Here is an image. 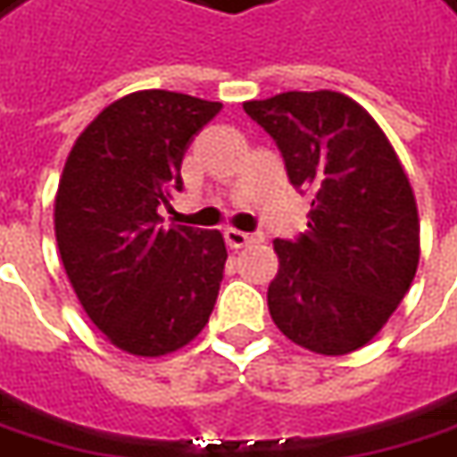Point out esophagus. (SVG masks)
I'll return each instance as SVG.
<instances>
[{
  "instance_id": "1",
  "label": "esophagus",
  "mask_w": 457,
  "mask_h": 457,
  "mask_svg": "<svg viewBox=\"0 0 457 457\" xmlns=\"http://www.w3.org/2000/svg\"><path fill=\"white\" fill-rule=\"evenodd\" d=\"M223 236H226V244H228L231 249H244V246L259 244V241L264 238L262 234H246V231H238V228H226Z\"/></svg>"
}]
</instances>
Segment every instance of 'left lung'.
<instances>
[{"instance_id": "left-lung-1", "label": "left lung", "mask_w": 457, "mask_h": 457, "mask_svg": "<svg viewBox=\"0 0 457 457\" xmlns=\"http://www.w3.org/2000/svg\"><path fill=\"white\" fill-rule=\"evenodd\" d=\"M296 188L314 193L307 234L274 241L271 320L294 345L350 354L393 317L420 262V219L405 168L378 120L332 90L249 100Z\"/></svg>"}]
</instances>
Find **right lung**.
<instances>
[{
  "label": "right lung",
  "mask_w": 457,
  "mask_h": 457,
  "mask_svg": "<svg viewBox=\"0 0 457 457\" xmlns=\"http://www.w3.org/2000/svg\"><path fill=\"white\" fill-rule=\"evenodd\" d=\"M221 103L140 90L110 103L75 140L54 195V236L79 304L136 357L186 347L206 327L226 264L221 231L165 228L180 163Z\"/></svg>",
  "instance_id": "obj_1"
}]
</instances>
